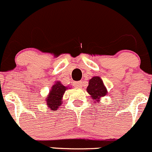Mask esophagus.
Here are the masks:
<instances>
[{
	"instance_id": "1",
	"label": "esophagus",
	"mask_w": 152,
	"mask_h": 152,
	"mask_svg": "<svg viewBox=\"0 0 152 152\" xmlns=\"http://www.w3.org/2000/svg\"><path fill=\"white\" fill-rule=\"evenodd\" d=\"M82 81H76V82H73V86H74L75 87H78V88H81V87H82Z\"/></svg>"
}]
</instances>
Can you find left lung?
<instances>
[{
  "mask_svg": "<svg viewBox=\"0 0 152 152\" xmlns=\"http://www.w3.org/2000/svg\"><path fill=\"white\" fill-rule=\"evenodd\" d=\"M87 92L92 97L94 103H100V99L105 96L108 93L106 87L103 84V81L99 76H94L89 79Z\"/></svg>",
  "mask_w": 152,
  "mask_h": 152,
  "instance_id": "obj_1",
  "label": "left lung"
}]
</instances>
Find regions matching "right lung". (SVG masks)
Wrapping results in <instances>:
<instances>
[{
  "label": "right lung",
  "instance_id": "add662e5",
  "mask_svg": "<svg viewBox=\"0 0 152 152\" xmlns=\"http://www.w3.org/2000/svg\"><path fill=\"white\" fill-rule=\"evenodd\" d=\"M71 87H65L61 84L60 81H57L49 90V95L46 97V102L47 106L51 111H57L63 103V97L66 89Z\"/></svg>",
  "mask_w": 152,
  "mask_h": 152
}]
</instances>
